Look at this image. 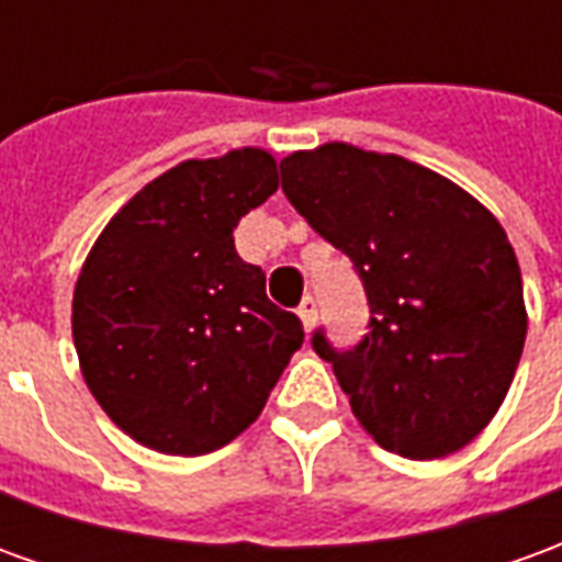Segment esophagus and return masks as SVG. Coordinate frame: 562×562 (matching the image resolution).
I'll return each instance as SVG.
<instances>
[{
    "instance_id": "esophagus-1",
    "label": "esophagus",
    "mask_w": 562,
    "mask_h": 562,
    "mask_svg": "<svg viewBox=\"0 0 562 562\" xmlns=\"http://www.w3.org/2000/svg\"><path fill=\"white\" fill-rule=\"evenodd\" d=\"M297 316H301V322H304L306 330H313V325H316V316H318V306H316V297H313V294H306L304 301H301V306H297Z\"/></svg>"
}]
</instances>
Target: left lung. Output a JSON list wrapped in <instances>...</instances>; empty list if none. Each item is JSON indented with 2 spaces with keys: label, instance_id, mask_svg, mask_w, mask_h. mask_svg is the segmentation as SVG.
Masks as SVG:
<instances>
[{
  "label": "left lung",
  "instance_id": "8db88e82",
  "mask_svg": "<svg viewBox=\"0 0 562 562\" xmlns=\"http://www.w3.org/2000/svg\"><path fill=\"white\" fill-rule=\"evenodd\" d=\"M292 207L364 285L355 346L316 349L379 446L446 458L491 422L518 370L527 310L515 249L494 213L403 156L325 144L280 161Z\"/></svg>",
  "mask_w": 562,
  "mask_h": 562
}]
</instances>
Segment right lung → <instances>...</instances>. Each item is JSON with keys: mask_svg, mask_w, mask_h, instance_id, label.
<instances>
[{"mask_svg": "<svg viewBox=\"0 0 562 562\" xmlns=\"http://www.w3.org/2000/svg\"><path fill=\"white\" fill-rule=\"evenodd\" d=\"M256 147L189 159L108 222L80 270L71 330L92 397L161 454H207L244 434L304 325L234 249L240 216L277 192Z\"/></svg>", "mask_w": 562, "mask_h": 562, "instance_id": "add662e5", "label": "right lung"}]
</instances>
